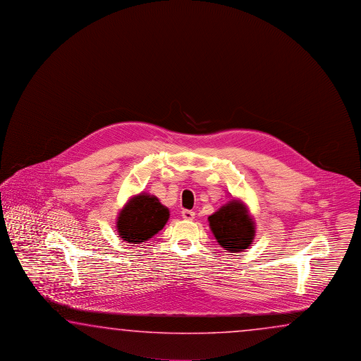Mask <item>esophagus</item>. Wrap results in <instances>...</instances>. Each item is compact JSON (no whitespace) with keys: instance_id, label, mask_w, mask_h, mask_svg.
Listing matches in <instances>:
<instances>
[{"instance_id":"obj_1","label":"esophagus","mask_w":361,"mask_h":361,"mask_svg":"<svg viewBox=\"0 0 361 361\" xmlns=\"http://www.w3.org/2000/svg\"><path fill=\"white\" fill-rule=\"evenodd\" d=\"M182 218L185 219V221H192V219L195 218V212H191V210H183V212H182Z\"/></svg>"}]
</instances>
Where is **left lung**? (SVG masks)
<instances>
[{"mask_svg": "<svg viewBox=\"0 0 361 361\" xmlns=\"http://www.w3.org/2000/svg\"><path fill=\"white\" fill-rule=\"evenodd\" d=\"M218 244L228 253L244 252L253 243L255 223L243 200L232 199L207 218Z\"/></svg>", "mask_w": 361, "mask_h": 361, "instance_id": "obj_1", "label": "left lung"}]
</instances>
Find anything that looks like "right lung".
I'll return each mask as SVG.
<instances>
[{"instance_id":"1","label":"right lung","mask_w":361,"mask_h":361,"mask_svg":"<svg viewBox=\"0 0 361 361\" xmlns=\"http://www.w3.org/2000/svg\"><path fill=\"white\" fill-rule=\"evenodd\" d=\"M169 215V209L156 196L140 192L130 197L117 215V233L129 244L146 243L164 228Z\"/></svg>"}]
</instances>
